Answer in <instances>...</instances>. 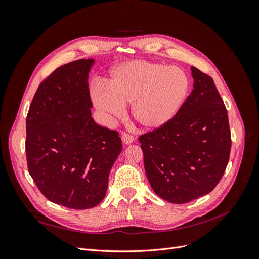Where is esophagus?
<instances>
[{
    "label": "esophagus",
    "mask_w": 259,
    "mask_h": 259,
    "mask_svg": "<svg viewBox=\"0 0 259 259\" xmlns=\"http://www.w3.org/2000/svg\"><path fill=\"white\" fill-rule=\"evenodd\" d=\"M122 140H123L124 144H127L128 145V144L134 142V136L131 135V134H127V133H123Z\"/></svg>",
    "instance_id": "1"
}]
</instances>
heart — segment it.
Returning a JSON list of instances; mask_svg holds the SVG:
<instances>
[{
    "label": "heart",
    "mask_w": 259,
    "mask_h": 259,
    "mask_svg": "<svg viewBox=\"0 0 259 259\" xmlns=\"http://www.w3.org/2000/svg\"><path fill=\"white\" fill-rule=\"evenodd\" d=\"M189 91L186 73L148 60H132L117 66L107 86L93 92V101L100 111L114 117L123 115L132 104L134 119L147 130L168 123L184 104Z\"/></svg>",
    "instance_id": "obj_1"
}]
</instances>
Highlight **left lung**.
Returning <instances> with one entry per match:
<instances>
[{
  "label": "left lung",
  "instance_id": "1",
  "mask_svg": "<svg viewBox=\"0 0 259 259\" xmlns=\"http://www.w3.org/2000/svg\"><path fill=\"white\" fill-rule=\"evenodd\" d=\"M193 90L168 123L140 135L147 178L163 200L184 204L209 193L228 165V113L213 79L191 67Z\"/></svg>",
  "mask_w": 259,
  "mask_h": 259
}]
</instances>
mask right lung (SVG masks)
I'll return each mask as SVG.
<instances>
[{"mask_svg":"<svg viewBox=\"0 0 259 259\" xmlns=\"http://www.w3.org/2000/svg\"><path fill=\"white\" fill-rule=\"evenodd\" d=\"M93 62L79 59L54 70L38 85L26 120L30 176L46 199L73 209L103 201L122 151L119 133L92 117L88 79Z\"/></svg>","mask_w":259,"mask_h":259,"instance_id":"add662e5","label":"right lung"}]
</instances>
